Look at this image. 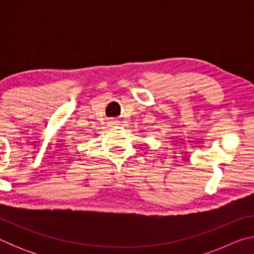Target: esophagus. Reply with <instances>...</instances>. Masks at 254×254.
<instances>
[{
	"mask_svg": "<svg viewBox=\"0 0 254 254\" xmlns=\"http://www.w3.org/2000/svg\"><path fill=\"white\" fill-rule=\"evenodd\" d=\"M117 124H118V121H117V120H111V121H109V126H111V127L117 126Z\"/></svg>",
	"mask_w": 254,
	"mask_h": 254,
	"instance_id": "34e87169",
	"label": "esophagus"
}]
</instances>
